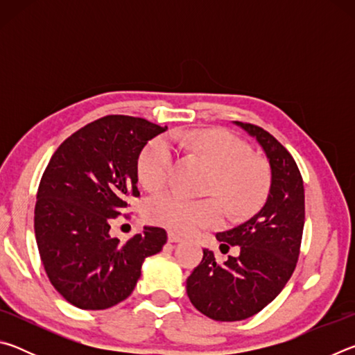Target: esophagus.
I'll return each mask as SVG.
<instances>
[{"label":"esophagus","instance_id":"1","mask_svg":"<svg viewBox=\"0 0 355 355\" xmlns=\"http://www.w3.org/2000/svg\"><path fill=\"white\" fill-rule=\"evenodd\" d=\"M167 239H169V243H180V241H183V238L180 236V235H177V233H169V235H167Z\"/></svg>","mask_w":355,"mask_h":355}]
</instances>
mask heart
Returning <instances> with one entry per match:
<instances>
[{
    "mask_svg": "<svg viewBox=\"0 0 355 355\" xmlns=\"http://www.w3.org/2000/svg\"><path fill=\"white\" fill-rule=\"evenodd\" d=\"M172 139L178 147L200 155L214 167L211 191L224 202L233 218H244L261 205L271 186L266 163L250 156V147L225 130H177ZM175 163V147L169 137H156L137 159V177L144 188H164ZM147 218L153 224L178 233L216 227L224 220L218 199L192 200L178 192H164L148 202Z\"/></svg>",
    "mask_w": 355,
    "mask_h": 355,
    "instance_id": "1",
    "label": "heart"
}]
</instances>
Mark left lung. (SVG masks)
Masks as SVG:
<instances>
[{
  "mask_svg": "<svg viewBox=\"0 0 355 355\" xmlns=\"http://www.w3.org/2000/svg\"><path fill=\"white\" fill-rule=\"evenodd\" d=\"M255 137L271 167V188L263 208L244 224L216 233L220 250L238 255L216 263L203 249L199 266L186 280L191 304L216 321H241L279 296L296 268L305 220L304 182L290 152L268 131L235 122Z\"/></svg>",
  "mask_w": 355,
  "mask_h": 355,
  "instance_id": "8db88e82",
  "label": "left lung"
}]
</instances>
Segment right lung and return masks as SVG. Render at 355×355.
I'll return each instance as SVG.
<instances>
[{
  "label": "right lung",
  "mask_w": 355,
  "mask_h": 355,
  "mask_svg": "<svg viewBox=\"0 0 355 355\" xmlns=\"http://www.w3.org/2000/svg\"><path fill=\"white\" fill-rule=\"evenodd\" d=\"M167 127L141 117L106 116L67 137L42 175L34 232L45 272L78 309L105 310L127 299L142 263L167 241L159 227H144L127 243L112 238L111 220L137 191V159Z\"/></svg>",
  "instance_id": "obj_1"
}]
</instances>
